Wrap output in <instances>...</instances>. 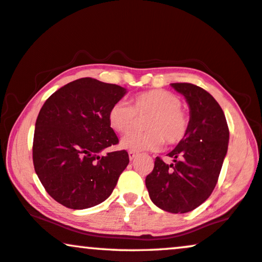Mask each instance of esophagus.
Masks as SVG:
<instances>
[{"mask_svg":"<svg viewBox=\"0 0 262 262\" xmlns=\"http://www.w3.org/2000/svg\"><path fill=\"white\" fill-rule=\"evenodd\" d=\"M128 155H129V160H130V161H133L134 158L138 156V154H135V152H133V151H129Z\"/></svg>","mask_w":262,"mask_h":262,"instance_id":"1","label":"esophagus"}]
</instances>
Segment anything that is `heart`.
Listing matches in <instances>:
<instances>
[{
  "mask_svg": "<svg viewBox=\"0 0 262 262\" xmlns=\"http://www.w3.org/2000/svg\"><path fill=\"white\" fill-rule=\"evenodd\" d=\"M177 94L163 89L144 92L133 99V106L120 100L112 105L107 120L115 132L125 134L138 125L139 118H146L145 133H132L121 140V146L129 151H155L163 142L178 144L186 135L188 118L181 110Z\"/></svg>",
  "mask_w": 262,
  "mask_h": 262,
  "instance_id": "1",
  "label": "heart"
}]
</instances>
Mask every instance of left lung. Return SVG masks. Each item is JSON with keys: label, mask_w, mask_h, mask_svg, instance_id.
Returning a JSON list of instances; mask_svg holds the SVG:
<instances>
[{"label": "left lung", "mask_w": 262, "mask_h": 262, "mask_svg": "<svg viewBox=\"0 0 262 262\" xmlns=\"http://www.w3.org/2000/svg\"><path fill=\"white\" fill-rule=\"evenodd\" d=\"M170 85L186 99L188 128L168 154L173 163L156 158L145 184L155 205L184 214L200 207L213 192L227 154L230 132L223 108L207 91L191 83Z\"/></svg>", "instance_id": "1"}]
</instances>
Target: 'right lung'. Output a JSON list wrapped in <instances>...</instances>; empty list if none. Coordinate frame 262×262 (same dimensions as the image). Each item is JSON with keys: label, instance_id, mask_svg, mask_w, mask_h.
Wrapping results in <instances>:
<instances>
[{"label": "right lung", "instance_id": "obj_1", "mask_svg": "<svg viewBox=\"0 0 262 262\" xmlns=\"http://www.w3.org/2000/svg\"><path fill=\"white\" fill-rule=\"evenodd\" d=\"M127 89L84 77L53 93L35 124V171L49 196L70 209L107 200L129 163L128 152L101 151L118 142L108 111Z\"/></svg>", "mask_w": 262, "mask_h": 262}]
</instances>
